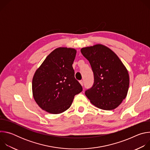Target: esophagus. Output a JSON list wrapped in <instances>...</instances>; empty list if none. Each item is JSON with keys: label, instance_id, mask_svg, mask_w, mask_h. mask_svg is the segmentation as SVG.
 I'll return each instance as SVG.
<instances>
[{"label": "esophagus", "instance_id": "esophagus-1", "mask_svg": "<svg viewBox=\"0 0 150 150\" xmlns=\"http://www.w3.org/2000/svg\"><path fill=\"white\" fill-rule=\"evenodd\" d=\"M79 83L81 84V85H83V80L79 81Z\"/></svg>", "mask_w": 150, "mask_h": 150}]
</instances>
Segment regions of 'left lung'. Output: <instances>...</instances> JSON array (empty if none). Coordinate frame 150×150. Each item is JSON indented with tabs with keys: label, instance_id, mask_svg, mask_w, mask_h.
<instances>
[{
	"label": "left lung",
	"instance_id": "obj_1",
	"mask_svg": "<svg viewBox=\"0 0 150 150\" xmlns=\"http://www.w3.org/2000/svg\"><path fill=\"white\" fill-rule=\"evenodd\" d=\"M81 52L90 62L94 74L93 86L85 96L97 108L111 110L127 95L129 85L128 72L118 56L101 45L83 47Z\"/></svg>",
	"mask_w": 150,
	"mask_h": 150
}]
</instances>
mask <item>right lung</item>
Listing matches in <instances>:
<instances>
[{
    "label": "right lung",
    "instance_id": "right-lung-1",
    "mask_svg": "<svg viewBox=\"0 0 150 150\" xmlns=\"http://www.w3.org/2000/svg\"><path fill=\"white\" fill-rule=\"evenodd\" d=\"M76 51L59 47L50 53L33 79L34 98L40 108L58 114L68 109L74 96L82 91L72 67Z\"/></svg>",
    "mask_w": 150,
    "mask_h": 150
}]
</instances>
